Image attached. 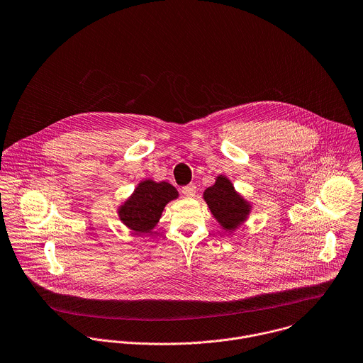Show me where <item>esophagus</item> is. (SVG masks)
Returning <instances> with one entry per match:
<instances>
[{
    "label": "esophagus",
    "mask_w": 363,
    "mask_h": 363,
    "mask_svg": "<svg viewBox=\"0 0 363 363\" xmlns=\"http://www.w3.org/2000/svg\"><path fill=\"white\" fill-rule=\"evenodd\" d=\"M182 193L186 196V197H194L196 193H197V187L194 184H189V186H184L182 189Z\"/></svg>",
    "instance_id": "1"
}]
</instances>
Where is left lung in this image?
Returning <instances> with one entry per match:
<instances>
[{
  "mask_svg": "<svg viewBox=\"0 0 363 363\" xmlns=\"http://www.w3.org/2000/svg\"><path fill=\"white\" fill-rule=\"evenodd\" d=\"M204 200L216 220L227 231L238 228L250 211V204L235 191L225 176H218L216 184L204 191Z\"/></svg>",
  "mask_w": 363,
  "mask_h": 363,
  "instance_id": "8db88e82",
  "label": "left lung"
}]
</instances>
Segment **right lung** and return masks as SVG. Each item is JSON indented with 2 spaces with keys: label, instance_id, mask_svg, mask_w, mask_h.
<instances>
[{
  "label": "right lung",
  "instance_id": "1",
  "mask_svg": "<svg viewBox=\"0 0 363 363\" xmlns=\"http://www.w3.org/2000/svg\"><path fill=\"white\" fill-rule=\"evenodd\" d=\"M177 196V190L166 182L143 180L120 207V218L129 230L138 234H149L159 223L164 206Z\"/></svg>",
  "mask_w": 363,
  "mask_h": 363
}]
</instances>
